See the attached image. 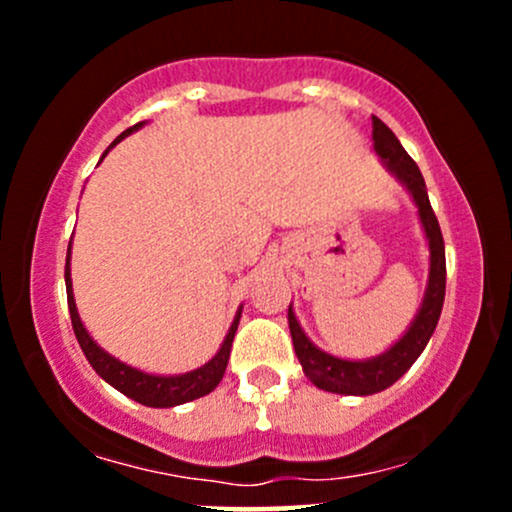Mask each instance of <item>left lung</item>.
<instances>
[{"instance_id":"left-lung-1","label":"left lung","mask_w":512,"mask_h":512,"mask_svg":"<svg viewBox=\"0 0 512 512\" xmlns=\"http://www.w3.org/2000/svg\"><path fill=\"white\" fill-rule=\"evenodd\" d=\"M373 149L383 158L385 168L402 182L414 197L419 207V219L424 223L428 238V250H431V272H428V286L424 303H421L419 315L411 322V327L395 346L385 354L368 358V361H344V358L330 356L320 351L305 337V332L298 325L289 305V330L296 349L298 361H301L303 373L313 380V385L320 390L337 392V395H375V392L387 390L392 383H397L404 373L411 368V363L421 356L426 349L428 339L436 332L440 310L445 301V243L440 233L438 219L433 214L431 202H428L426 182L419 166L414 163L404 146L399 144L390 127L380 117L373 115Z\"/></svg>"}]
</instances>
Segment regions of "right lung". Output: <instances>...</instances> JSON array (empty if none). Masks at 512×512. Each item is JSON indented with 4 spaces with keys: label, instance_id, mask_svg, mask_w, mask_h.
Returning <instances> with one entry per match:
<instances>
[{
    "label": "right lung",
    "instance_id": "obj_1",
    "mask_svg": "<svg viewBox=\"0 0 512 512\" xmlns=\"http://www.w3.org/2000/svg\"><path fill=\"white\" fill-rule=\"evenodd\" d=\"M144 122H137L134 127L125 129L120 137L115 139L113 144L108 146V151L113 149L115 144H120L127 134H132L134 129L142 127ZM105 151V154H108ZM103 154V156H105ZM69 252H72V243L67 248V267H64V281H67V303H69V315H72V327L76 334V342H79L81 351L88 358L93 370L105 380L120 390L122 395L132 397L134 402L146 404V407H178V404L192 402V399L209 395L216 385L221 383L223 373H226L228 366V356H231V346H233V337H236L238 322H240V310L233 320L231 330H228L226 339H223L219 354L211 358L209 363H204L202 368L190 370L185 375H149L142 373V370L127 366V363L117 361L91 339V334L86 332V327L81 325V317L76 313V303H74V293H72V269H69Z\"/></svg>",
    "mask_w": 512,
    "mask_h": 512
}]
</instances>
